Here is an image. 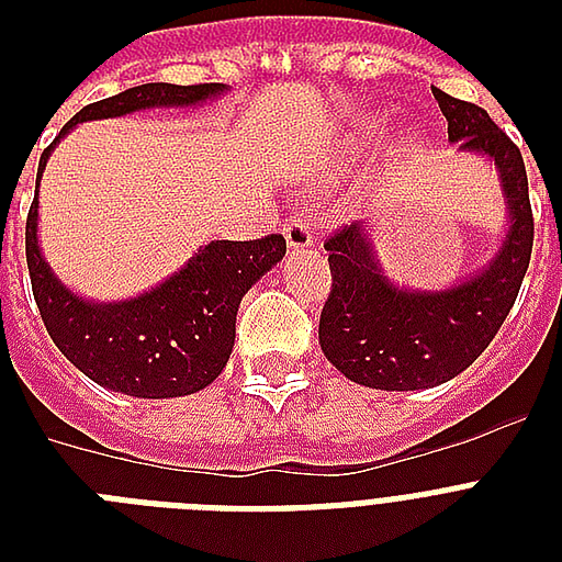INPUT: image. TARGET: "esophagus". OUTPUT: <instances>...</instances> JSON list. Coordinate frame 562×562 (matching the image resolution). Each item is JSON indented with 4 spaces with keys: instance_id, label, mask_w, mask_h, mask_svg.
I'll return each instance as SVG.
<instances>
[{
    "instance_id": "34e87169",
    "label": "esophagus",
    "mask_w": 562,
    "mask_h": 562,
    "mask_svg": "<svg viewBox=\"0 0 562 562\" xmlns=\"http://www.w3.org/2000/svg\"><path fill=\"white\" fill-rule=\"evenodd\" d=\"M282 236H285V245H289L291 254H303V250L315 245V227L303 215L285 221L282 224Z\"/></svg>"
}]
</instances>
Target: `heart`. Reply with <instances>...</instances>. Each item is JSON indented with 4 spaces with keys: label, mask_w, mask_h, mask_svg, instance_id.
<instances>
[{
    "label": "heart",
    "mask_w": 562,
    "mask_h": 562,
    "mask_svg": "<svg viewBox=\"0 0 562 562\" xmlns=\"http://www.w3.org/2000/svg\"><path fill=\"white\" fill-rule=\"evenodd\" d=\"M375 136H379V122H368V125H361L359 136H352V151H370L375 145ZM419 143L417 131H402L400 134V148L402 151H414Z\"/></svg>",
    "instance_id": "1"
}]
</instances>
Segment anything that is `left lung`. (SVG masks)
I'll return each instance as SVG.
<instances>
[{
  "instance_id": "8db88e82",
  "label": "left lung",
  "mask_w": 562,
  "mask_h": 562,
  "mask_svg": "<svg viewBox=\"0 0 562 562\" xmlns=\"http://www.w3.org/2000/svg\"><path fill=\"white\" fill-rule=\"evenodd\" d=\"M431 92L449 122V143L496 166L507 229L487 265L443 289L393 282L379 262L368 221L326 241L333 291L321 312V350L350 382L375 391H426L463 373L505 324L531 262L533 218L522 154L487 110L437 87Z\"/></svg>"
}]
</instances>
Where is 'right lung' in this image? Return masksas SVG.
Instances as JSON below:
<instances>
[{
    "instance_id": "right-lung-1",
    "label": "right lung",
    "mask_w": 562,
    "mask_h": 562,
    "mask_svg": "<svg viewBox=\"0 0 562 562\" xmlns=\"http://www.w3.org/2000/svg\"><path fill=\"white\" fill-rule=\"evenodd\" d=\"M227 83H143L75 113L40 157L37 189L25 221V259L40 317L66 359L92 382L136 400H171L203 391L227 368L241 297L285 256V238L210 241L180 271L136 297L90 300L60 282L40 247V178L55 145L95 119L139 110H194L221 99Z\"/></svg>"
}]
</instances>
